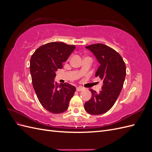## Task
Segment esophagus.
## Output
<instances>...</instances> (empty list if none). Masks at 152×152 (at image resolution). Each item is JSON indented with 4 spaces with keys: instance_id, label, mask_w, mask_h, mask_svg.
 <instances>
[{
    "instance_id": "obj_1",
    "label": "esophagus",
    "mask_w": 152,
    "mask_h": 152,
    "mask_svg": "<svg viewBox=\"0 0 152 152\" xmlns=\"http://www.w3.org/2000/svg\"><path fill=\"white\" fill-rule=\"evenodd\" d=\"M84 89L83 88V87H80V86L77 87V91H83Z\"/></svg>"
}]
</instances>
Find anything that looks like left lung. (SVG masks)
<instances>
[{
    "mask_svg": "<svg viewBox=\"0 0 152 152\" xmlns=\"http://www.w3.org/2000/svg\"><path fill=\"white\" fill-rule=\"evenodd\" d=\"M93 53L100 64L96 77L103 80L102 90L99 93L90 89L91 98L85 103L86 111L91 115H101L112 108L123 87L126 67L122 58L112 48L103 44L86 47Z\"/></svg>",
    "mask_w": 152,
    "mask_h": 152,
    "instance_id": "8db88e82",
    "label": "left lung"
}]
</instances>
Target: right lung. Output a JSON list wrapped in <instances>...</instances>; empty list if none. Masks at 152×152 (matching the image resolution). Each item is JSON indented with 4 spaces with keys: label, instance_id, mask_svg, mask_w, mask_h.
Instances as JSON below:
<instances>
[{
    "label": "right lung",
    "instance_id": "add662e5",
    "mask_svg": "<svg viewBox=\"0 0 152 152\" xmlns=\"http://www.w3.org/2000/svg\"><path fill=\"white\" fill-rule=\"evenodd\" d=\"M75 45L53 42L39 47L30 59V70L32 84L40 104L53 113H61L68 108L69 102L76 88L68 83L54 81L56 72L63 68L75 50Z\"/></svg>",
    "mask_w": 152,
    "mask_h": 152
}]
</instances>
